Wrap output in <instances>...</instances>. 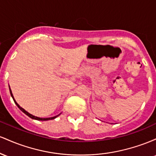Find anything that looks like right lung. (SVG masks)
<instances>
[{"mask_svg":"<svg viewBox=\"0 0 156 156\" xmlns=\"http://www.w3.org/2000/svg\"><path fill=\"white\" fill-rule=\"evenodd\" d=\"M9 91H10V94H11V96H12V98H13V101H15V103L16 105H17V106L18 107V108L20 109L21 111H22V112L24 113V114H26L27 116H28V117H31V119H37V120H41V121H47V120H50V119H55V118H56L57 117H58V116H59L60 115V114H58V115H57V116H55V117H49V118H40V117H35V116H34V115H32V114H29V113H28V112H26V110H25L24 108H23L22 107H20L19 105V104L18 103H17V102H16V101L15 100V98H14V96H13V94H12V90H11V89H10V87H9Z\"/></svg>","mask_w":156,"mask_h":156,"instance_id":"1","label":"right lung"}]
</instances>
